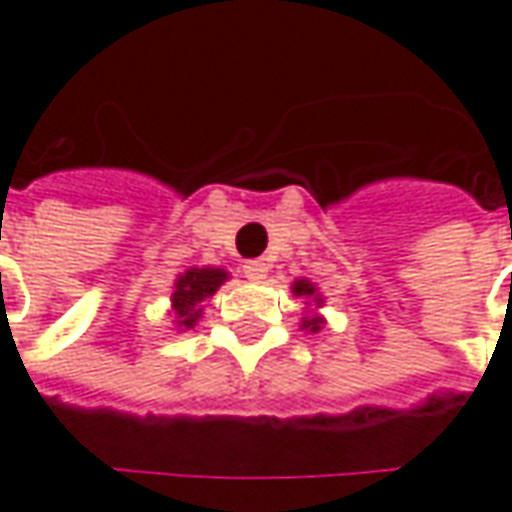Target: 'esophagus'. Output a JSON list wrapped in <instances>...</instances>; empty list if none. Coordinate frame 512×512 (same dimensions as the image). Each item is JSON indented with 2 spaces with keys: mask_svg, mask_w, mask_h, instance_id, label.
Instances as JSON below:
<instances>
[{
  "mask_svg": "<svg viewBox=\"0 0 512 512\" xmlns=\"http://www.w3.org/2000/svg\"><path fill=\"white\" fill-rule=\"evenodd\" d=\"M244 277L252 282H263L268 277V266L263 260H249L244 263Z\"/></svg>",
  "mask_w": 512,
  "mask_h": 512,
  "instance_id": "obj_1",
  "label": "esophagus"
}]
</instances>
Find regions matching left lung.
Returning <instances> with one entry per match:
<instances>
[{"instance_id": "left-lung-1", "label": "left lung", "mask_w": 512, "mask_h": 512, "mask_svg": "<svg viewBox=\"0 0 512 512\" xmlns=\"http://www.w3.org/2000/svg\"><path fill=\"white\" fill-rule=\"evenodd\" d=\"M293 296H307V299H313L316 307H321V296L316 293V285L310 280H296L293 282ZM307 305V302H305ZM321 324H324V318L321 316H305L302 318V327L310 332H318L321 330Z\"/></svg>"}]
</instances>
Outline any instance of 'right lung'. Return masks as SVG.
<instances>
[{"mask_svg":"<svg viewBox=\"0 0 512 512\" xmlns=\"http://www.w3.org/2000/svg\"><path fill=\"white\" fill-rule=\"evenodd\" d=\"M230 280V274L224 268H188L185 274L177 277L174 282V293H171V310L177 318V327L191 330L199 316H202V302L207 296L219 291L224 282Z\"/></svg>","mask_w":512,"mask_h":512,"instance_id":"obj_1","label":"right lung"}]
</instances>
